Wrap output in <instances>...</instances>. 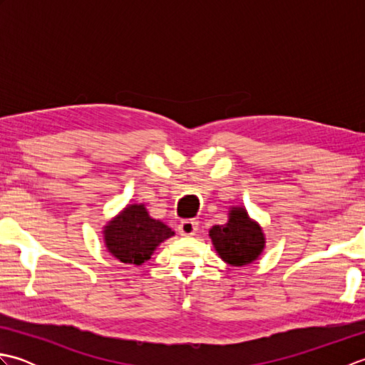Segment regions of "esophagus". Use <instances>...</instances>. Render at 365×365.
I'll use <instances>...</instances> for the list:
<instances>
[{"mask_svg": "<svg viewBox=\"0 0 365 365\" xmlns=\"http://www.w3.org/2000/svg\"><path fill=\"white\" fill-rule=\"evenodd\" d=\"M197 229H199L197 221H195V220H185L180 222V226H178V232H180V235H183V237L196 235Z\"/></svg>", "mask_w": 365, "mask_h": 365, "instance_id": "1", "label": "esophagus"}]
</instances>
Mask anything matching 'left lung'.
<instances>
[{
    "instance_id": "1",
    "label": "left lung",
    "mask_w": 365,
    "mask_h": 365,
    "mask_svg": "<svg viewBox=\"0 0 365 365\" xmlns=\"http://www.w3.org/2000/svg\"><path fill=\"white\" fill-rule=\"evenodd\" d=\"M215 251L232 267L250 265L265 250V234L245 207H230L229 220L208 230Z\"/></svg>"
}]
</instances>
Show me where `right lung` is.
<instances>
[{"label": "right lung", "instance_id": "1", "mask_svg": "<svg viewBox=\"0 0 365 365\" xmlns=\"http://www.w3.org/2000/svg\"><path fill=\"white\" fill-rule=\"evenodd\" d=\"M174 237L165 222L153 220L144 204H128L103 227V242L108 252L122 263L143 265L155 250Z\"/></svg>", "mask_w": 365, "mask_h": 365}]
</instances>
